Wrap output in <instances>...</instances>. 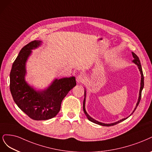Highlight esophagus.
<instances>
[{"label":"esophagus","instance_id":"esophagus-1","mask_svg":"<svg viewBox=\"0 0 152 152\" xmlns=\"http://www.w3.org/2000/svg\"><path fill=\"white\" fill-rule=\"evenodd\" d=\"M86 80V77L84 74H80L77 77V81L78 83H84Z\"/></svg>","mask_w":152,"mask_h":152}]
</instances>
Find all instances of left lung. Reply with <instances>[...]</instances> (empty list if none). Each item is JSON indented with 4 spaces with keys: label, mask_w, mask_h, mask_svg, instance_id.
I'll return each mask as SVG.
<instances>
[{
    "label": "left lung",
    "mask_w": 152,
    "mask_h": 152,
    "mask_svg": "<svg viewBox=\"0 0 152 152\" xmlns=\"http://www.w3.org/2000/svg\"><path fill=\"white\" fill-rule=\"evenodd\" d=\"M132 55H133V58H134V59L133 60V62L134 63V64H135L136 65H138V69H139V70H140V73H141V75H142V79H141V87H140V90L139 98H138V102H137V106H136V107H135L134 110L133 112V113L134 111H135V109H137V106H138V104H139V103H140V100H141V97H142V91L143 88V87H144V77H143V71H142V65H141V63H140V61L139 58H138V56H137V55H136L135 53H133V52H132ZM84 94H84L85 98H84V100H83V111H84V113H85V114H86V116L87 117L88 119L89 120V121H92V122H93V123H96V124H99V125H101V126H113V125L116 124H118V123H119L120 122H121V121H124V120L128 118H128H124V119H121V120H120V121H118V122H116V123H111V124H104V123H101V122H99V121H96V120L94 119L93 118H92L91 117H90L89 116H88V114L87 113V112H86V109H85L86 91H85ZM133 113H132V114H133Z\"/></svg>",
    "instance_id": "left-lung-1"
}]
</instances>
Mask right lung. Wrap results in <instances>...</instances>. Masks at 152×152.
<instances>
[{
    "mask_svg": "<svg viewBox=\"0 0 152 152\" xmlns=\"http://www.w3.org/2000/svg\"><path fill=\"white\" fill-rule=\"evenodd\" d=\"M41 41L34 40L20 50L10 73V90L18 106L34 120H46L58 113L61 103L72 88L76 86L75 77L56 79L47 90L36 92L24 80L25 63Z\"/></svg>",
    "mask_w": 152,
    "mask_h": 152,
    "instance_id": "add662e5",
    "label": "right lung"
}]
</instances>
